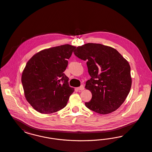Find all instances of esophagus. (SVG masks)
<instances>
[{
	"label": "esophagus",
	"mask_w": 152,
	"mask_h": 152,
	"mask_svg": "<svg viewBox=\"0 0 152 152\" xmlns=\"http://www.w3.org/2000/svg\"><path fill=\"white\" fill-rule=\"evenodd\" d=\"M77 90H79V91H83V90L84 89V87L83 86H81L80 87L77 88Z\"/></svg>",
	"instance_id": "34e87169"
}]
</instances>
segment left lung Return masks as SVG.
Instances as JSON below:
<instances>
[{
  "label": "left lung",
  "mask_w": 152,
  "mask_h": 152,
  "mask_svg": "<svg viewBox=\"0 0 152 152\" xmlns=\"http://www.w3.org/2000/svg\"><path fill=\"white\" fill-rule=\"evenodd\" d=\"M75 56L87 61L91 79L86 88L92 99L85 102L87 108L106 115L118 108L125 100L132 86L128 61L115 48L101 44L87 43L77 47Z\"/></svg>",
  "instance_id": "obj_1"
}]
</instances>
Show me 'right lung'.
Wrapping results in <instances>:
<instances>
[{"instance_id":"add662e5","label":"right lung","mask_w":152,"mask_h":152,"mask_svg":"<svg viewBox=\"0 0 152 152\" xmlns=\"http://www.w3.org/2000/svg\"><path fill=\"white\" fill-rule=\"evenodd\" d=\"M76 47L65 44L39 52L27 63L22 83L26 100L36 111L52 113L64 108L74 88L64 73Z\"/></svg>"}]
</instances>
